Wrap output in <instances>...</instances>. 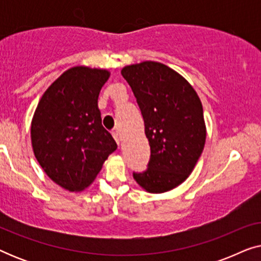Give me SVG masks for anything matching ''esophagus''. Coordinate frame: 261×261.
I'll return each mask as SVG.
<instances>
[{"label":"esophagus","instance_id":"1","mask_svg":"<svg viewBox=\"0 0 261 261\" xmlns=\"http://www.w3.org/2000/svg\"><path fill=\"white\" fill-rule=\"evenodd\" d=\"M113 137L115 139V141L117 142V145H120V137H119V133L117 132H113Z\"/></svg>","mask_w":261,"mask_h":261}]
</instances>
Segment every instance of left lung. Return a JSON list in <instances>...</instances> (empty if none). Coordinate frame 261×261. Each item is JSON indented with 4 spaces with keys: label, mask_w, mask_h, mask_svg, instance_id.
<instances>
[{
    "label": "left lung",
    "mask_w": 261,
    "mask_h": 261,
    "mask_svg": "<svg viewBox=\"0 0 261 261\" xmlns=\"http://www.w3.org/2000/svg\"><path fill=\"white\" fill-rule=\"evenodd\" d=\"M137 98L151 156L147 169L133 172L152 194L169 191L187 179L205 142L203 108L194 88L176 71L144 62L121 71Z\"/></svg>",
    "instance_id": "obj_1"
}]
</instances>
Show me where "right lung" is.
I'll use <instances>...</instances> for the list:
<instances>
[{
  "label": "right lung",
  "instance_id": "add662e5",
  "mask_svg": "<svg viewBox=\"0 0 261 261\" xmlns=\"http://www.w3.org/2000/svg\"><path fill=\"white\" fill-rule=\"evenodd\" d=\"M107 70L76 66L53 82L32 121L34 155L46 174L60 187L81 191L95 179L117 148L102 126L98 94Z\"/></svg>",
  "mask_w": 261,
  "mask_h": 261
}]
</instances>
